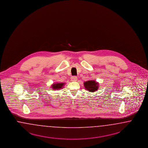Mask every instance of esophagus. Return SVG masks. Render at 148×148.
Instances as JSON below:
<instances>
[{"label": "esophagus", "mask_w": 148, "mask_h": 148, "mask_svg": "<svg viewBox=\"0 0 148 148\" xmlns=\"http://www.w3.org/2000/svg\"><path fill=\"white\" fill-rule=\"evenodd\" d=\"M71 81H77V77L75 76H72L71 77Z\"/></svg>", "instance_id": "esophagus-1"}]
</instances>
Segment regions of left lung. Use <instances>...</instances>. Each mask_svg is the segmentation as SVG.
<instances>
[{
	"mask_svg": "<svg viewBox=\"0 0 148 148\" xmlns=\"http://www.w3.org/2000/svg\"><path fill=\"white\" fill-rule=\"evenodd\" d=\"M99 82L94 80L87 81L84 82V85L86 90H88L90 92H94L98 90Z\"/></svg>",
	"mask_w": 148,
	"mask_h": 148,
	"instance_id": "obj_1",
	"label": "left lung"
}]
</instances>
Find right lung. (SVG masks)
<instances>
[{"label":"right lung","instance_id":"1","mask_svg":"<svg viewBox=\"0 0 148 148\" xmlns=\"http://www.w3.org/2000/svg\"><path fill=\"white\" fill-rule=\"evenodd\" d=\"M64 85H65V83L56 82V83H54L53 84H52L51 86V87L52 90H58L62 89Z\"/></svg>","mask_w":148,"mask_h":148}]
</instances>
